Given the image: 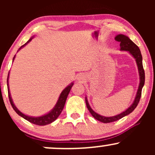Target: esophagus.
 Instances as JSON below:
<instances>
[{
    "mask_svg": "<svg viewBox=\"0 0 155 155\" xmlns=\"http://www.w3.org/2000/svg\"><path fill=\"white\" fill-rule=\"evenodd\" d=\"M77 79H78V81H83L85 79V76L84 74H79V75L77 76Z\"/></svg>",
    "mask_w": 155,
    "mask_h": 155,
    "instance_id": "esophagus-1",
    "label": "esophagus"
}]
</instances>
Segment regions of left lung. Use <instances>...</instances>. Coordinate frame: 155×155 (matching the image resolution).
<instances>
[{
    "instance_id": "left-lung-1",
    "label": "left lung",
    "mask_w": 155,
    "mask_h": 155,
    "mask_svg": "<svg viewBox=\"0 0 155 155\" xmlns=\"http://www.w3.org/2000/svg\"><path fill=\"white\" fill-rule=\"evenodd\" d=\"M115 40L120 42L121 51H128L130 54L133 57V58L136 60V65L138 70V74H139L140 81L139 84H138V90H137L136 97H135V99L134 101H133V104H131L125 111H122V113L113 117H104L102 116V115L98 114L97 113H96V112L94 111L92 109V108L90 107V104H89L88 103L87 97H85V102H86L87 107L89 111L90 112L92 116L97 120L100 121L101 122H104V123H109V122H115V121L120 120L122 117L127 116L129 114H130L131 112H133V110L136 108L137 105L138 104V102H139L140 96H141L142 88H143L145 82V73L143 68V63H142V55L141 53H140L139 48L138 47V46H137L136 44L133 43L132 41H131L127 35H124L123 34L117 35L116 37H115Z\"/></svg>"
}]
</instances>
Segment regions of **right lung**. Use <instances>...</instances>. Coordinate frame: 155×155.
Returning <instances> with one entry per match:
<instances>
[{"mask_svg":"<svg viewBox=\"0 0 155 155\" xmlns=\"http://www.w3.org/2000/svg\"><path fill=\"white\" fill-rule=\"evenodd\" d=\"M33 38H34V36L31 37V38L27 41V43H25L24 45H22V47L19 48L18 51L20 50L22 48H23L25 46L27 45V44L29 43V42L31 41ZM15 56L16 55H15V57H14L13 61L14 60H15ZM8 77H9V73H8V78H7V87H8V97H9V101L11 103V105H12V108H14V110L16 111V113H17L18 115H19V116L22 117V118L25 119V120H28V122H31V123L33 124H37V125H47V124L51 123V122H53L54 121H55L57 119H58V117L60 116V114H61L62 111H63L64 106H65V101H66L69 92L71 91V89L72 86L74 85V82H71L70 84L68 85L64 89L63 91H62L61 93H60L59 98H58V101H57L54 107L50 111L48 112V113L46 114H44L40 117H31V116H28V115L25 114H23L22 112H21L18 108L16 107L15 104H14L13 100H12V96H11L9 86H8Z\"/></svg>","mask_w":155,"mask_h":155,"instance_id":"obj_1","label":"right lung"}]
</instances>
